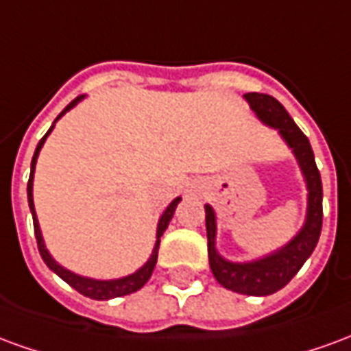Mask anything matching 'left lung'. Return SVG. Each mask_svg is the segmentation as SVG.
<instances>
[{"label":"left lung","instance_id":"obj_1","mask_svg":"<svg viewBox=\"0 0 351 351\" xmlns=\"http://www.w3.org/2000/svg\"><path fill=\"white\" fill-rule=\"evenodd\" d=\"M246 101L250 103L252 110L272 128L282 133L286 143L293 148L295 156L299 160L306 184H308V216L301 233L295 237L291 243L282 250L272 254L269 258L259 259L254 263H229L216 254L214 248V235H216V218L210 206H205L206 239H208V263L213 269L214 278L221 286L231 291L244 295H271L286 286L297 272L301 271L304 261L314 252L322 233L324 221V190H322V176L317 171L314 152L306 135L299 130L293 118L287 114V110L278 99L267 93L250 92L244 93Z\"/></svg>","mask_w":351,"mask_h":351}]
</instances>
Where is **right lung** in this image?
I'll list each match as a JSON object with an SVG mask.
<instances>
[{
	"label": "right lung",
	"mask_w": 351,
	"mask_h": 351,
	"mask_svg": "<svg viewBox=\"0 0 351 351\" xmlns=\"http://www.w3.org/2000/svg\"><path fill=\"white\" fill-rule=\"evenodd\" d=\"M77 99H73L67 107L58 114V118L64 114L65 110H69L73 105H77ZM56 118V120H58ZM52 131L50 128L47 131V135L39 141V145L35 148L34 158H32V173H29V180H27V203H29V208H32V216H34V229H35V239H37V248H39V254H41L43 261L47 263L50 271H54L62 280H65L67 284L71 287H75L79 293H82L84 297H90V299H95V301H107V299H112V297H122V295H130L133 291H137L141 287L145 286L148 278L152 276L154 267H156V261H158V248H160V237L163 235V231L167 229L169 221L173 218V214H175V208L178 205V201L180 197H176L171 205L167 206V210L163 213L161 216L160 223H158V241H156V246H154L152 252V258L148 259V263L145 267H141L135 274H130V276H125V278L120 280H92V278H82L79 274H73L71 271H67L64 267H60V265L54 261V259L50 258L49 250L45 248V243H43V237H41V229H39V221H37V216H35V208H34V195H32V188H34V171H35V161H37V156H39V150H41L43 143H45V138L49 137V133Z\"/></svg>",
	"instance_id": "obj_1"
}]
</instances>
